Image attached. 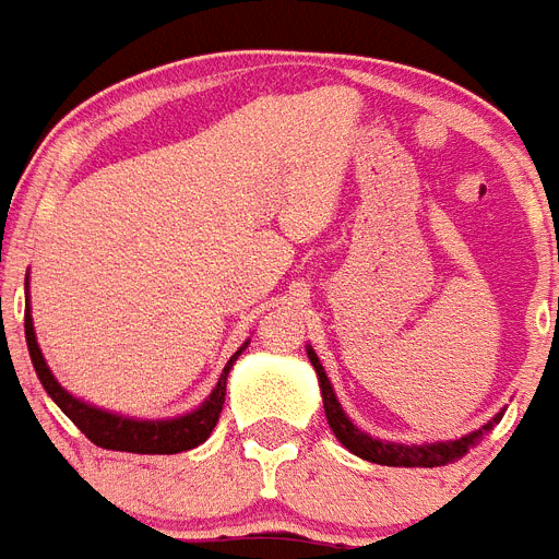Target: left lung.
Wrapping results in <instances>:
<instances>
[{
    "label": "left lung",
    "instance_id": "8db88e82",
    "mask_svg": "<svg viewBox=\"0 0 559 559\" xmlns=\"http://www.w3.org/2000/svg\"><path fill=\"white\" fill-rule=\"evenodd\" d=\"M308 359H311L313 371H317V382H320L322 394V408H325V417H329V426L334 431V437L343 442L345 449L352 454L362 456L368 463L377 465H400V468H437V465L456 463L460 456L468 454V449H474L486 431L495 428V423H500L502 412L495 414V419H488L486 426L477 428V431H468L465 437H456V440H437V442H423V445H405V442H389L377 440V437L366 435L362 428H357L352 423V417L343 412V405L336 400L334 385H331L329 373L322 368L320 357L313 352L311 345H306Z\"/></svg>",
    "mask_w": 559,
    "mask_h": 559
}]
</instances>
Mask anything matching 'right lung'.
Returning a JSON list of instances; mask_svg holds the SVG:
<instances>
[{
  "instance_id": "obj_1",
  "label": "right lung",
  "mask_w": 559,
  "mask_h": 559,
  "mask_svg": "<svg viewBox=\"0 0 559 559\" xmlns=\"http://www.w3.org/2000/svg\"><path fill=\"white\" fill-rule=\"evenodd\" d=\"M27 290V283H25ZM25 343L34 371L39 377L41 389L48 391V396L64 412V417L71 419L73 426L80 428L82 435L91 442H96L99 449L108 451H131V454H179V451L197 449L200 442L211 437V431L219 423L225 403V385H228V373L239 354L246 352L248 343L239 345V352L228 359V366L223 368L219 380H216L214 391L205 396V403H200L193 412L179 414V417H165V419H140V417H124V414L108 412L99 405H91L80 396H73L71 391L62 389V382L53 377L48 368L41 348L36 343L34 331V317H31V299H25Z\"/></svg>"
}]
</instances>
